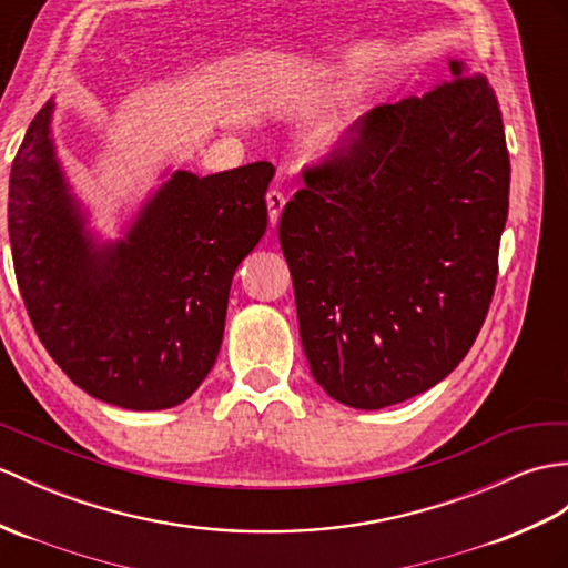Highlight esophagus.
<instances>
[{"mask_svg": "<svg viewBox=\"0 0 568 568\" xmlns=\"http://www.w3.org/2000/svg\"><path fill=\"white\" fill-rule=\"evenodd\" d=\"M266 203H268V220H271V227H275V224H278V220H281V213H283V207H285V195L281 193V191H268L266 193Z\"/></svg>", "mask_w": 568, "mask_h": 568, "instance_id": "34e87169", "label": "esophagus"}]
</instances>
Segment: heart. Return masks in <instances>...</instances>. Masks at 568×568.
<instances>
[{"label": "heart", "instance_id": "b5f03b06", "mask_svg": "<svg viewBox=\"0 0 568 568\" xmlns=\"http://www.w3.org/2000/svg\"><path fill=\"white\" fill-rule=\"evenodd\" d=\"M355 123V109L351 105H341V109L322 113L312 123L307 133V144L316 156H332L346 148V142L353 133Z\"/></svg>", "mask_w": 568, "mask_h": 568}]
</instances>
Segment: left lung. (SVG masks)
I'll return each instance as SVG.
<instances>
[{
	"mask_svg": "<svg viewBox=\"0 0 568 568\" xmlns=\"http://www.w3.org/2000/svg\"><path fill=\"white\" fill-rule=\"evenodd\" d=\"M453 82L377 105L307 169L281 215L300 338L316 385L385 408L450 375L489 312L510 160L494 89Z\"/></svg>",
	"mask_w": 568,
	"mask_h": 568,
	"instance_id": "8db88e82",
	"label": "left lung"
}]
</instances>
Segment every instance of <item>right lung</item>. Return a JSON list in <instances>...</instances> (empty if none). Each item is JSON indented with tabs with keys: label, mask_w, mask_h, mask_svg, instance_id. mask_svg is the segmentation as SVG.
Returning a JSON list of instances; mask_svg holds the SVG:
<instances>
[{
	"label": "right lung",
	"mask_w": 568,
	"mask_h": 568,
	"mask_svg": "<svg viewBox=\"0 0 568 568\" xmlns=\"http://www.w3.org/2000/svg\"><path fill=\"white\" fill-rule=\"evenodd\" d=\"M48 101L9 176V242L26 310L79 389L130 412L179 406L217 361L232 278L266 234L271 162L171 171L121 240L87 227Z\"/></svg>",
	"instance_id": "add662e5"
}]
</instances>
